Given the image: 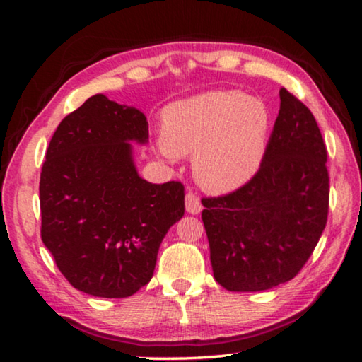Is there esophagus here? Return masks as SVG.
<instances>
[{
  "label": "esophagus",
  "instance_id": "obj_1",
  "mask_svg": "<svg viewBox=\"0 0 362 362\" xmlns=\"http://www.w3.org/2000/svg\"><path fill=\"white\" fill-rule=\"evenodd\" d=\"M186 211L189 212V214H199L202 211V204L199 201V197H197L194 192H187L186 194Z\"/></svg>",
  "mask_w": 362,
  "mask_h": 362
}]
</instances>
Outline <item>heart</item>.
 <instances>
[{
  "instance_id": "obj_1",
  "label": "heart",
  "mask_w": 362,
  "mask_h": 362,
  "mask_svg": "<svg viewBox=\"0 0 362 362\" xmlns=\"http://www.w3.org/2000/svg\"><path fill=\"white\" fill-rule=\"evenodd\" d=\"M272 113L262 98L219 88L171 103L163 112L166 155L194 153V176L211 192L234 191L264 161Z\"/></svg>"
}]
</instances>
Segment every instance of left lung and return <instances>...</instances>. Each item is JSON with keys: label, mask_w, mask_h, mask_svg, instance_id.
<instances>
[{"label": "left lung", "mask_w": 362, "mask_h": 362, "mask_svg": "<svg viewBox=\"0 0 362 362\" xmlns=\"http://www.w3.org/2000/svg\"><path fill=\"white\" fill-rule=\"evenodd\" d=\"M326 158L313 113L280 88L279 117L259 171L229 194L201 199L217 284L229 291H262L298 275L328 221Z\"/></svg>", "instance_id": "obj_1"}]
</instances>
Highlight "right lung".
Listing matches in <instances>:
<instances>
[{"mask_svg":"<svg viewBox=\"0 0 362 362\" xmlns=\"http://www.w3.org/2000/svg\"><path fill=\"white\" fill-rule=\"evenodd\" d=\"M140 110L97 93L64 118L39 182L41 237L74 288L127 298L151 280L170 227L185 216L180 181L138 176L130 141L146 143Z\"/></svg>","mask_w":362,"mask_h":362,"instance_id":"add662e5","label":"right lung"}]
</instances>
